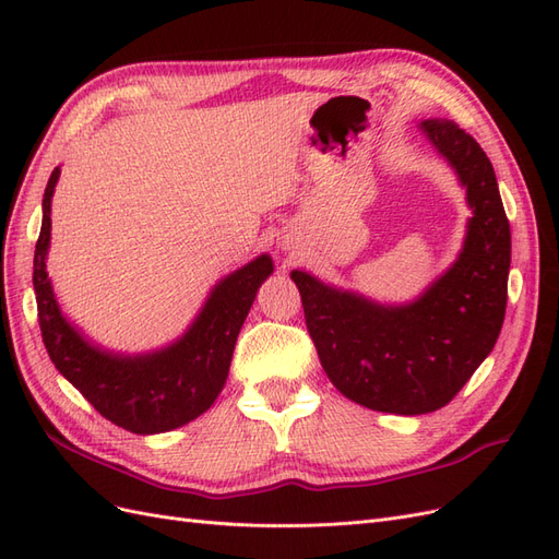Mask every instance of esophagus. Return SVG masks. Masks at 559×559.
<instances>
[{"mask_svg":"<svg viewBox=\"0 0 559 559\" xmlns=\"http://www.w3.org/2000/svg\"><path fill=\"white\" fill-rule=\"evenodd\" d=\"M282 249H284V251H294V247H289V245H284Z\"/></svg>","mask_w":559,"mask_h":559,"instance_id":"obj_1","label":"esophagus"}]
</instances>
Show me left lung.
<instances>
[{"mask_svg":"<svg viewBox=\"0 0 559 559\" xmlns=\"http://www.w3.org/2000/svg\"><path fill=\"white\" fill-rule=\"evenodd\" d=\"M417 128L466 191L471 216L456 259L413 300L380 302L292 270L321 368L370 411L427 415L448 405L492 352L506 312L511 226L495 167L448 118Z\"/></svg>","mask_w":559,"mask_h":559,"instance_id":"8db88e82","label":"left lung"}]
</instances>
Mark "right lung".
Instances as JSON below:
<instances>
[{"mask_svg": "<svg viewBox=\"0 0 559 559\" xmlns=\"http://www.w3.org/2000/svg\"><path fill=\"white\" fill-rule=\"evenodd\" d=\"M58 179L60 165L50 173L44 191V216L32 275L50 361L116 427L151 436L189 425L207 413L222 394L235 341L261 284L273 275V259L270 253H261L218 280L191 324L167 345L134 354L103 347L62 312L53 282L46 273L50 202Z\"/></svg>", "mask_w": 559, "mask_h": 559, "instance_id": "1", "label": "right lung"}]
</instances>
